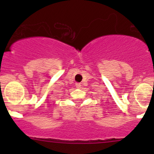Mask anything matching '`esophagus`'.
<instances>
[{"instance_id": "1", "label": "esophagus", "mask_w": 154, "mask_h": 154, "mask_svg": "<svg viewBox=\"0 0 154 154\" xmlns=\"http://www.w3.org/2000/svg\"><path fill=\"white\" fill-rule=\"evenodd\" d=\"M75 86H76V87H77V88H81V84H80V83H76Z\"/></svg>"}]
</instances>
